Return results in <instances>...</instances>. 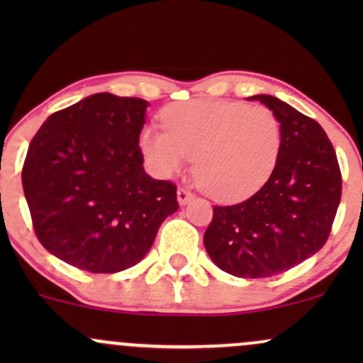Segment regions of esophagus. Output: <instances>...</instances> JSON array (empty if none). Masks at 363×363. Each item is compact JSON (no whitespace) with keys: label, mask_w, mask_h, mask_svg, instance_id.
<instances>
[{"label":"esophagus","mask_w":363,"mask_h":363,"mask_svg":"<svg viewBox=\"0 0 363 363\" xmlns=\"http://www.w3.org/2000/svg\"><path fill=\"white\" fill-rule=\"evenodd\" d=\"M193 191L187 189V187H179L177 189V201L181 203V205H186V203H189L191 199H193Z\"/></svg>","instance_id":"1"}]
</instances>
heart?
Returning a JSON list of instances; mask_svg holds the SVG:
<instances>
[{"mask_svg": "<svg viewBox=\"0 0 363 363\" xmlns=\"http://www.w3.org/2000/svg\"><path fill=\"white\" fill-rule=\"evenodd\" d=\"M162 121L165 131H141L148 164L160 177H172L194 157L196 181L218 201L259 189L280 157L281 124L268 107L193 101L170 106Z\"/></svg>", "mask_w": 363, "mask_h": 363, "instance_id": "1", "label": "heart"}]
</instances>
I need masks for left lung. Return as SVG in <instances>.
I'll use <instances>...</instances> for the list:
<instances>
[{"mask_svg": "<svg viewBox=\"0 0 363 363\" xmlns=\"http://www.w3.org/2000/svg\"><path fill=\"white\" fill-rule=\"evenodd\" d=\"M281 124V150L264 186L237 205L213 208L203 242L239 278L289 272L326 244L341 199L336 152L318 121L272 95H254Z\"/></svg>", "mask_w": 363, "mask_h": 363, "instance_id": "1", "label": "left lung"}]
</instances>
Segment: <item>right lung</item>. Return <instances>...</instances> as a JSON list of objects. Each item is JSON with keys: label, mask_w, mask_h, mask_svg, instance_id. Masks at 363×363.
Here are the masks:
<instances>
[{"label": "right lung", "mask_w": 363, "mask_h": 363, "mask_svg": "<svg viewBox=\"0 0 363 363\" xmlns=\"http://www.w3.org/2000/svg\"><path fill=\"white\" fill-rule=\"evenodd\" d=\"M148 102L95 94L45 119L22 184L39 242L74 268L118 273L145 257L177 211V186L143 169Z\"/></svg>", "instance_id": "obj_1"}]
</instances>
